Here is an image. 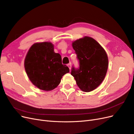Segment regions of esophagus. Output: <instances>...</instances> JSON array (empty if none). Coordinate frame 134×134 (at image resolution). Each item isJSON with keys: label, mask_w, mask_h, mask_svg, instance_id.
<instances>
[{"label": "esophagus", "mask_w": 134, "mask_h": 134, "mask_svg": "<svg viewBox=\"0 0 134 134\" xmlns=\"http://www.w3.org/2000/svg\"><path fill=\"white\" fill-rule=\"evenodd\" d=\"M67 66L69 67V69L70 70V69H71V64H70V63L68 64L67 65Z\"/></svg>", "instance_id": "1"}]
</instances>
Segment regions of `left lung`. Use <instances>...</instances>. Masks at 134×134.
<instances>
[{
  "instance_id": "obj_1",
  "label": "left lung",
  "mask_w": 134,
  "mask_h": 134,
  "mask_svg": "<svg viewBox=\"0 0 134 134\" xmlns=\"http://www.w3.org/2000/svg\"><path fill=\"white\" fill-rule=\"evenodd\" d=\"M72 46L77 55L80 67H72L71 74L77 86L84 92L94 90L102 83L108 66L106 52L96 40L89 36L76 40Z\"/></svg>"
}]
</instances>
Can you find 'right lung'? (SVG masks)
<instances>
[{
  "instance_id": "obj_1",
  "label": "right lung",
  "mask_w": 134,
  "mask_h": 134,
  "mask_svg": "<svg viewBox=\"0 0 134 134\" xmlns=\"http://www.w3.org/2000/svg\"><path fill=\"white\" fill-rule=\"evenodd\" d=\"M50 42H36L28 51L24 66L30 80L40 90L50 91L57 87L69 69L62 64L61 55L54 52Z\"/></svg>"
}]
</instances>
